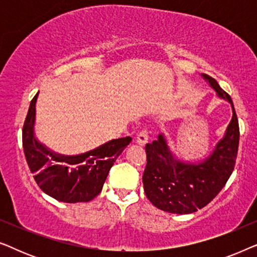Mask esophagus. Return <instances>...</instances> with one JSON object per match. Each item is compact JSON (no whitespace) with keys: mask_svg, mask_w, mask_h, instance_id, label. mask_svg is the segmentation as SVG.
Here are the masks:
<instances>
[{"mask_svg":"<svg viewBox=\"0 0 257 257\" xmlns=\"http://www.w3.org/2000/svg\"><path fill=\"white\" fill-rule=\"evenodd\" d=\"M136 142H137V144H139V145H142V146L145 145V144L149 142V132H147L146 130L140 131L138 135H137Z\"/></svg>","mask_w":257,"mask_h":257,"instance_id":"34e87169","label":"esophagus"}]
</instances>
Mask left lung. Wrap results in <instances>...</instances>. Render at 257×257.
<instances>
[{"label":"left lung","instance_id":"8db88e82","mask_svg":"<svg viewBox=\"0 0 257 257\" xmlns=\"http://www.w3.org/2000/svg\"><path fill=\"white\" fill-rule=\"evenodd\" d=\"M202 77L217 96L229 101L233 117L223 138L201 163L175 159L163 135L145 146L147 164L143 174L144 191L152 205L164 212L189 214L203 208L219 194L234 171L240 128L233 100L215 79L205 73Z\"/></svg>","mask_w":257,"mask_h":257}]
</instances>
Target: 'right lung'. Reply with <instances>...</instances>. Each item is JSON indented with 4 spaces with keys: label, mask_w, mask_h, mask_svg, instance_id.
<instances>
[{
    "label": "right lung",
    "mask_w": 257,
    "mask_h": 257,
    "mask_svg": "<svg viewBox=\"0 0 257 257\" xmlns=\"http://www.w3.org/2000/svg\"><path fill=\"white\" fill-rule=\"evenodd\" d=\"M38 93L31 100L22 130L23 151L36 184L58 201L87 202L101 192L108 172L131 137L113 139L79 156H61L35 138L34 124Z\"/></svg>",
    "instance_id": "right-lung-1"
}]
</instances>
